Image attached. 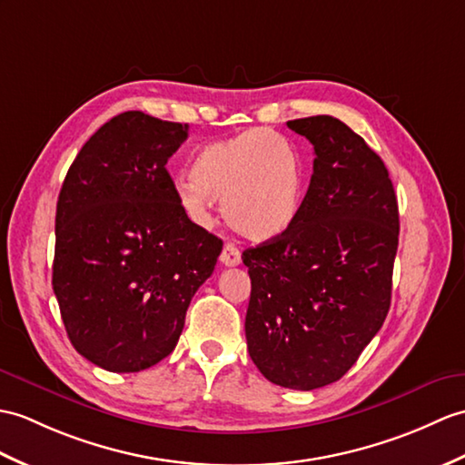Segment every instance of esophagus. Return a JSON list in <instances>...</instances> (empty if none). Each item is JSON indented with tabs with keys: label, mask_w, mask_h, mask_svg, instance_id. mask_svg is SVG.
<instances>
[{
	"label": "esophagus",
	"mask_w": 465,
	"mask_h": 465,
	"mask_svg": "<svg viewBox=\"0 0 465 465\" xmlns=\"http://www.w3.org/2000/svg\"><path fill=\"white\" fill-rule=\"evenodd\" d=\"M220 262L225 265V267H235L242 263V253L240 250L233 243H225L223 245V252L220 255Z\"/></svg>",
	"instance_id": "1"
}]
</instances>
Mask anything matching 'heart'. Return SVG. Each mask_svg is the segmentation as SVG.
Wrapping results in <instances>:
<instances>
[{"mask_svg": "<svg viewBox=\"0 0 465 465\" xmlns=\"http://www.w3.org/2000/svg\"><path fill=\"white\" fill-rule=\"evenodd\" d=\"M176 193L193 222L210 223L213 200H222L223 220L233 232L252 242H272L299 220L305 164L285 136L252 128L200 148Z\"/></svg>", "mask_w": 465, "mask_h": 465, "instance_id": "1", "label": "heart"}]
</instances>
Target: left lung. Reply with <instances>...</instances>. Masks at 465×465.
<instances>
[{"mask_svg": "<svg viewBox=\"0 0 465 465\" xmlns=\"http://www.w3.org/2000/svg\"><path fill=\"white\" fill-rule=\"evenodd\" d=\"M287 126L315 148L299 220L245 250V339L265 379L293 391L337 382L391 309L398 202L381 156L329 114Z\"/></svg>", "mask_w": 465, "mask_h": 465, "instance_id": "left-lung-1", "label": "left lung"}]
</instances>
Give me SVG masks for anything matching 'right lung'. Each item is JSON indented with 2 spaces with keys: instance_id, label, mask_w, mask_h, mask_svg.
Wrapping results in <instances>:
<instances>
[{
  "instance_id": "add662e5",
  "label": "right lung",
  "mask_w": 465,
  "mask_h": 465,
  "mask_svg": "<svg viewBox=\"0 0 465 465\" xmlns=\"http://www.w3.org/2000/svg\"><path fill=\"white\" fill-rule=\"evenodd\" d=\"M186 138L188 124L128 111L86 140L64 176L53 291L74 351L104 371L166 359L222 253L166 170Z\"/></svg>"
}]
</instances>
